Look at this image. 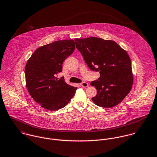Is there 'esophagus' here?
<instances>
[{
	"label": "esophagus",
	"instance_id": "esophagus-1",
	"mask_svg": "<svg viewBox=\"0 0 157 157\" xmlns=\"http://www.w3.org/2000/svg\"><path fill=\"white\" fill-rule=\"evenodd\" d=\"M81 86L82 87L86 88V87L88 86V84L87 82H82V83L81 84Z\"/></svg>",
	"mask_w": 157,
	"mask_h": 157
}]
</instances>
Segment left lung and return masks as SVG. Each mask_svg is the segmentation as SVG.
I'll use <instances>...</instances> for the list:
<instances>
[{
    "instance_id": "8db88e82",
    "label": "left lung",
    "mask_w": 157,
    "mask_h": 157,
    "mask_svg": "<svg viewBox=\"0 0 157 157\" xmlns=\"http://www.w3.org/2000/svg\"><path fill=\"white\" fill-rule=\"evenodd\" d=\"M75 41L89 68L100 73L98 80L91 82L97 90L93 102L104 108L120 104L133 84L131 61L128 53L113 40L88 37L75 38Z\"/></svg>"
}]
</instances>
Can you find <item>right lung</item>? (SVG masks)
<instances>
[{
    "instance_id": "add662e5",
    "label": "right lung",
    "mask_w": 157,
    "mask_h": 157,
    "mask_svg": "<svg viewBox=\"0 0 157 157\" xmlns=\"http://www.w3.org/2000/svg\"><path fill=\"white\" fill-rule=\"evenodd\" d=\"M73 40L54 41L36 49L25 69L26 86L33 99L50 111L59 109L70 102L77 87L56 76L62 71L64 61L74 52Z\"/></svg>"
}]
</instances>
